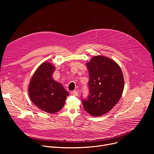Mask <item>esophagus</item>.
Segmentation results:
<instances>
[{
    "instance_id": "1",
    "label": "esophagus",
    "mask_w": 154,
    "mask_h": 154,
    "mask_svg": "<svg viewBox=\"0 0 154 154\" xmlns=\"http://www.w3.org/2000/svg\"><path fill=\"white\" fill-rule=\"evenodd\" d=\"M71 94L72 95V96H77L78 95V92L77 91H72L71 92Z\"/></svg>"
}]
</instances>
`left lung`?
I'll list each match as a JSON object with an SVG mask.
<instances>
[{
    "label": "left lung",
    "instance_id": "obj_1",
    "mask_svg": "<svg viewBox=\"0 0 154 154\" xmlns=\"http://www.w3.org/2000/svg\"><path fill=\"white\" fill-rule=\"evenodd\" d=\"M89 71L90 95L83 100L85 110L93 116H100L116 105L124 87L119 66L111 58L97 55L86 63Z\"/></svg>",
    "mask_w": 154,
    "mask_h": 154
}]
</instances>
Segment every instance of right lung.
Listing matches in <instances>:
<instances>
[{"instance_id": "add662e5", "label": "right lung", "mask_w": 154, "mask_h": 154, "mask_svg": "<svg viewBox=\"0 0 154 154\" xmlns=\"http://www.w3.org/2000/svg\"><path fill=\"white\" fill-rule=\"evenodd\" d=\"M55 69L49 62L42 63L33 74L28 89L32 102L48 113L60 111L69 96L63 85L53 79Z\"/></svg>"}]
</instances>
